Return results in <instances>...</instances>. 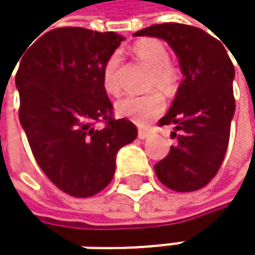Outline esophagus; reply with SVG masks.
<instances>
[{"instance_id":"esophagus-1","label":"esophagus","mask_w":255,"mask_h":255,"mask_svg":"<svg viewBox=\"0 0 255 255\" xmlns=\"http://www.w3.org/2000/svg\"><path fill=\"white\" fill-rule=\"evenodd\" d=\"M150 135V131L147 128H138V138H147Z\"/></svg>"}]
</instances>
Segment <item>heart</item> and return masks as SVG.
<instances>
[{
	"label": "heart",
	"instance_id": "b5f03b06",
	"mask_svg": "<svg viewBox=\"0 0 255 255\" xmlns=\"http://www.w3.org/2000/svg\"><path fill=\"white\" fill-rule=\"evenodd\" d=\"M135 57L150 69L149 87H159L162 90L173 88L177 72L170 65L167 48L156 39H141L134 47ZM103 88L106 93L115 96L121 85L118 81V56L112 54L103 66ZM165 109V99L159 91H152L146 96H126L115 103V111L120 117L128 118L135 124L144 126L153 118L159 117Z\"/></svg>",
	"mask_w": 255,
	"mask_h": 255
}]
</instances>
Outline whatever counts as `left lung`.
I'll use <instances>...</instances> for the list:
<instances>
[{
  "label": "left lung",
  "instance_id": "1",
  "mask_svg": "<svg viewBox=\"0 0 255 255\" xmlns=\"http://www.w3.org/2000/svg\"><path fill=\"white\" fill-rule=\"evenodd\" d=\"M135 36H156L177 54L183 81L159 126H174L177 144L155 165L156 177L176 192H193L217 174L229 144L235 114V68L223 44L195 26L162 23Z\"/></svg>",
  "mask_w": 255,
  "mask_h": 255
}]
</instances>
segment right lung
Masks as SVG:
<instances>
[{
    "label": "right lung",
    "instance_id": "add662e5",
    "mask_svg": "<svg viewBox=\"0 0 255 255\" xmlns=\"http://www.w3.org/2000/svg\"><path fill=\"white\" fill-rule=\"evenodd\" d=\"M121 41L115 32L57 27L17 60L19 120L30 150L51 183L75 198L103 190L118 150L137 137L131 121L114 118L102 79Z\"/></svg>",
    "mask_w": 255,
    "mask_h": 255
}]
</instances>
